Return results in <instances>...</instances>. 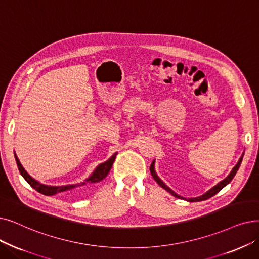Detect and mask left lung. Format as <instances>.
Returning <instances> with one entry per match:
<instances>
[{
    "instance_id": "8db88e82",
    "label": "left lung",
    "mask_w": 259,
    "mask_h": 259,
    "mask_svg": "<svg viewBox=\"0 0 259 259\" xmlns=\"http://www.w3.org/2000/svg\"><path fill=\"white\" fill-rule=\"evenodd\" d=\"M243 155H244V152L241 154L239 161L237 162V164H236V165L234 166V168L232 169V171L230 172V175H229L226 179L222 180V181H220L218 184H216V185L213 186V187H211L209 190H207V192H206L205 194H203L202 196H199V197H196V198H184V197H182V196H180V195L176 194L170 187H168V186H167V185L162 181V180L159 178V176L156 175L155 167H154V165H155V161H153V162L151 163V165H150V172H151V176L153 177V179H154L155 181H156V183L159 184L162 188H164L165 190H167L168 193L171 194L174 197H176V198H178V199H183V200H186V201H188V202H199V201H204V200L209 199V198H210V197H212V196H215L217 193H219V192H220V190H221L224 186H227V185L232 181L233 178H234V177H235V175H236V172H237V171H238V169H239L240 164H241L242 159H243Z\"/></svg>"
}]
</instances>
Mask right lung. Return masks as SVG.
Instances as JSON below:
<instances>
[{"label":"right lung","instance_id":"obj_1","mask_svg":"<svg viewBox=\"0 0 259 259\" xmlns=\"http://www.w3.org/2000/svg\"><path fill=\"white\" fill-rule=\"evenodd\" d=\"M15 153V157H16V162L19 168V171L21 174V176L23 177L26 182L32 187L35 188L37 192H39L42 195H46V196H54L56 194H67V195H76V194H79L82 190H84L87 187L91 186L92 184L98 183L104 180L107 175L109 174V171L111 170L112 165L114 163V160L116 157L117 152H115L113 155H112L110 159L102 164H99L94 171L84 181L80 182V183H77V184H70V185H61V186H54V185H47V184H42L39 181H37L36 179H33L25 169L24 167L22 166L18 155Z\"/></svg>","mask_w":259,"mask_h":259}]
</instances>
